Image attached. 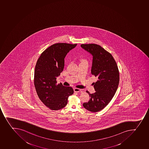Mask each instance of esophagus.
I'll return each instance as SVG.
<instances>
[{
	"instance_id": "obj_1",
	"label": "esophagus",
	"mask_w": 149,
	"mask_h": 149,
	"mask_svg": "<svg viewBox=\"0 0 149 149\" xmlns=\"http://www.w3.org/2000/svg\"><path fill=\"white\" fill-rule=\"evenodd\" d=\"M74 92L79 93L81 91V89L79 88H74Z\"/></svg>"
}]
</instances>
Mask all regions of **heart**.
Wrapping results in <instances>:
<instances>
[{"label": "heart", "mask_w": 149, "mask_h": 149, "mask_svg": "<svg viewBox=\"0 0 149 149\" xmlns=\"http://www.w3.org/2000/svg\"><path fill=\"white\" fill-rule=\"evenodd\" d=\"M82 62H86V61L85 60H83L82 61Z\"/></svg>", "instance_id": "b5f03b06"}]
</instances>
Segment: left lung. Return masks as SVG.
Instances as JSON below:
<instances>
[{"label": "left lung", "mask_w": 149, "mask_h": 149, "mask_svg": "<svg viewBox=\"0 0 149 149\" xmlns=\"http://www.w3.org/2000/svg\"><path fill=\"white\" fill-rule=\"evenodd\" d=\"M81 47L92 55L91 74L97 78L93 83L95 92L86 91L90 99L83 106L89 111L97 112L108 105L116 92L119 81L118 67L112 55L101 46L83 44Z\"/></svg>", "instance_id": "1"}]
</instances>
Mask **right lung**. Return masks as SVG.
<instances>
[{
	"instance_id": "right-lung-1",
	"label": "right lung",
	"mask_w": 149,
	"mask_h": 149,
	"mask_svg": "<svg viewBox=\"0 0 149 149\" xmlns=\"http://www.w3.org/2000/svg\"><path fill=\"white\" fill-rule=\"evenodd\" d=\"M77 44L58 43L43 52L35 66L34 83L38 95L44 105L52 110L65 107L69 96L74 93L70 86L57 84L56 78L63 71L64 58Z\"/></svg>"
}]
</instances>
